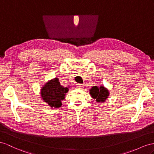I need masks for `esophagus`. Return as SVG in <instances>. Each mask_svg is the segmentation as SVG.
<instances>
[{"mask_svg": "<svg viewBox=\"0 0 154 154\" xmlns=\"http://www.w3.org/2000/svg\"><path fill=\"white\" fill-rule=\"evenodd\" d=\"M83 86H84V85H83V84H77V85H76V87H77V88H79V89L82 88V87H83Z\"/></svg>", "mask_w": 154, "mask_h": 154, "instance_id": "1", "label": "esophagus"}]
</instances>
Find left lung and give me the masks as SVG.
Here are the masks:
<instances>
[{"instance_id": "8db88e82", "label": "left lung", "mask_w": 154, "mask_h": 154, "mask_svg": "<svg viewBox=\"0 0 154 154\" xmlns=\"http://www.w3.org/2000/svg\"><path fill=\"white\" fill-rule=\"evenodd\" d=\"M89 93L93 99L96 100L97 103H104L109 96V90L105 86H94L89 89Z\"/></svg>"}]
</instances>
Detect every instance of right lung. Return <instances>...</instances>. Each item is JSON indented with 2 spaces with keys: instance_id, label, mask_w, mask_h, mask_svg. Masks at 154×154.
<instances>
[{
  "instance_id": "1",
  "label": "right lung",
  "mask_w": 154,
  "mask_h": 154,
  "mask_svg": "<svg viewBox=\"0 0 154 154\" xmlns=\"http://www.w3.org/2000/svg\"><path fill=\"white\" fill-rule=\"evenodd\" d=\"M69 87V86L67 87L62 86L58 78H54L43 85L41 88L40 96L42 100L51 108H59L62 106V101L64 100Z\"/></svg>"
}]
</instances>
